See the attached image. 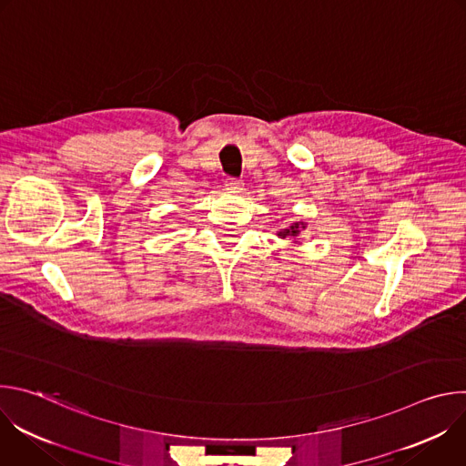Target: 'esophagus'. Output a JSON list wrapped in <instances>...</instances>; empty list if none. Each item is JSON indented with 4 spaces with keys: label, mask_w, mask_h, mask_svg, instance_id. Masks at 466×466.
Returning <instances> with one entry per match:
<instances>
[{
    "label": "esophagus",
    "mask_w": 466,
    "mask_h": 466,
    "mask_svg": "<svg viewBox=\"0 0 466 466\" xmlns=\"http://www.w3.org/2000/svg\"><path fill=\"white\" fill-rule=\"evenodd\" d=\"M241 186H243V182L238 180V178H227V180H225V187H227L228 191H238V189H241Z\"/></svg>",
    "instance_id": "obj_1"
}]
</instances>
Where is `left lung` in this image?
Returning <instances> with one entry per match:
<instances>
[{"label":"left lung","mask_w":466,"mask_h":466,"mask_svg":"<svg viewBox=\"0 0 466 466\" xmlns=\"http://www.w3.org/2000/svg\"><path fill=\"white\" fill-rule=\"evenodd\" d=\"M306 227H308V223H304V221H293L291 225L280 228V230L277 232V236L282 238V239H284V238H289L291 243H300V241H299V236H300L302 230H306Z\"/></svg>","instance_id":"8db88e82"}]
</instances>
